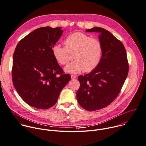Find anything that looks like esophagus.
I'll list each match as a JSON object with an SVG mask.
<instances>
[{
	"label": "esophagus",
	"mask_w": 146,
	"mask_h": 146,
	"mask_svg": "<svg viewBox=\"0 0 146 146\" xmlns=\"http://www.w3.org/2000/svg\"><path fill=\"white\" fill-rule=\"evenodd\" d=\"M76 78V76L74 75H71V78L72 79H74Z\"/></svg>",
	"instance_id": "34e87169"
}]
</instances>
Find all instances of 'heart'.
Wrapping results in <instances>:
<instances>
[{"mask_svg":"<svg viewBox=\"0 0 146 146\" xmlns=\"http://www.w3.org/2000/svg\"><path fill=\"white\" fill-rule=\"evenodd\" d=\"M65 47L55 44L52 47V54L57 63L66 65L73 53L75 60L65 68V72L78 73L84 70L89 73L98 67L102 59L103 47L101 41L81 32L69 35L64 40Z\"/></svg>","mask_w":146,"mask_h":146,"instance_id":"obj_1","label":"heart"}]
</instances>
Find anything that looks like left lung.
Masks as SVG:
<instances>
[{
    "label": "left lung",
    "instance_id": "1",
    "mask_svg": "<svg viewBox=\"0 0 146 146\" xmlns=\"http://www.w3.org/2000/svg\"><path fill=\"white\" fill-rule=\"evenodd\" d=\"M86 31L100 33L103 53L94 70L78 76L77 99L83 108L94 111L106 108L116 99L127 77L129 64L123 44L109 31L96 27Z\"/></svg>",
    "mask_w": 146,
    "mask_h": 146
}]
</instances>
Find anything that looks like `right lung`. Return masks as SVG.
<instances>
[{
    "label": "right lung",
    "mask_w": 146,
    "mask_h": 146,
    "mask_svg": "<svg viewBox=\"0 0 146 146\" xmlns=\"http://www.w3.org/2000/svg\"><path fill=\"white\" fill-rule=\"evenodd\" d=\"M62 32L61 27H40L16 46L12 69L13 85L22 100L34 108L52 107L71 79L52 54V47Z\"/></svg>",
    "instance_id": "right-lung-1"
}]
</instances>
